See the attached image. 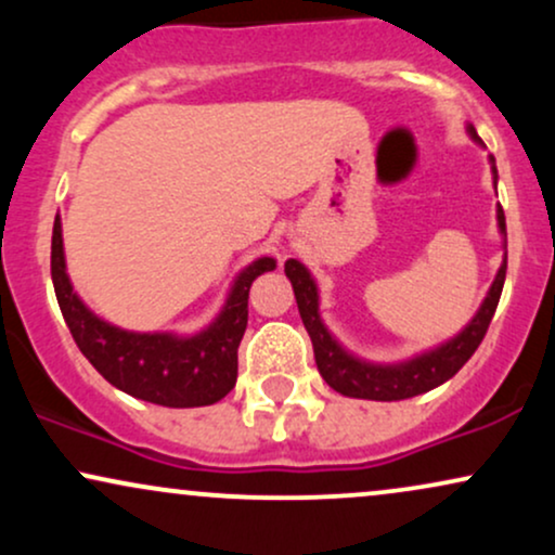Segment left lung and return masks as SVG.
<instances>
[{
	"label": "left lung",
	"instance_id": "1",
	"mask_svg": "<svg viewBox=\"0 0 555 555\" xmlns=\"http://www.w3.org/2000/svg\"><path fill=\"white\" fill-rule=\"evenodd\" d=\"M467 127V135L475 140L480 149H486L480 135L473 125ZM490 171H493V188L499 182V169H495V158L488 156ZM495 221H499V234L503 240V250H506V216L503 208H495ZM286 279L292 282L295 289V299L299 308V318H302L305 328H308L310 341H313V354L318 373L323 380L339 391L341 397L352 399H371V401H399L417 397V393L430 391V388L446 384L462 371V365L475 354L480 347L482 336L493 321L495 308H499L503 282H506V253H503V263L499 273H495L493 284H490L486 299L480 302L473 321L464 326L460 334L446 339L436 347L423 349V352L412 354V358L399 362H373L360 358V354L349 352L344 344L331 334V328L323 323L321 315V289H318L315 276L305 263L297 258H289L284 263Z\"/></svg>",
	"mask_w": 555,
	"mask_h": 555
}]
</instances>
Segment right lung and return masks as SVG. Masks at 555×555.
Returning a JSON list of instances; mask_svg holds the SVG:
<instances>
[{"instance_id":"right-lung-1","label":"right lung","mask_w":555,"mask_h":555,"mask_svg":"<svg viewBox=\"0 0 555 555\" xmlns=\"http://www.w3.org/2000/svg\"><path fill=\"white\" fill-rule=\"evenodd\" d=\"M276 260L260 256L229 284L227 299L211 323L195 334L130 331L95 315L73 289L56 214L52 234V282L62 315L86 360L130 397L162 406H206L224 399L237 384V349L247 328V297L260 273Z\"/></svg>"}]
</instances>
